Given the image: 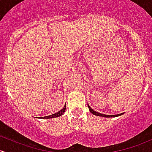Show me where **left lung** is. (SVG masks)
Instances as JSON below:
<instances>
[{
  "label": "left lung",
  "instance_id": "left-lung-1",
  "mask_svg": "<svg viewBox=\"0 0 152 152\" xmlns=\"http://www.w3.org/2000/svg\"><path fill=\"white\" fill-rule=\"evenodd\" d=\"M88 107H89V111L91 112V113H92L93 115H97V116L105 117V118H113V117H118V116H120V115H123V113H121V114H118V115H107L101 114V113H97V112L94 111V110L91 109V107H90V106L89 105V104H88Z\"/></svg>",
  "mask_w": 152,
  "mask_h": 152
}]
</instances>
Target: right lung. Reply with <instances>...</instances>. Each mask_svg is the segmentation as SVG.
<instances>
[{
    "instance_id": "right-lung-1",
    "label": "right lung",
    "mask_w": 152,
    "mask_h": 152,
    "mask_svg": "<svg viewBox=\"0 0 152 152\" xmlns=\"http://www.w3.org/2000/svg\"><path fill=\"white\" fill-rule=\"evenodd\" d=\"M66 104H65L63 109L61 110L59 112H58V113L51 115H48V116H45V117H41V118H42V119H48V118H57V117H60V116L62 115L63 113H65V111H66Z\"/></svg>"
}]
</instances>
